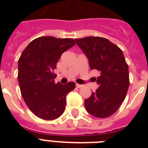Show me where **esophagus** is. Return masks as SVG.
Masks as SVG:
<instances>
[{
	"label": "esophagus",
	"instance_id": "esophagus-1",
	"mask_svg": "<svg viewBox=\"0 0 148 148\" xmlns=\"http://www.w3.org/2000/svg\"><path fill=\"white\" fill-rule=\"evenodd\" d=\"M76 87L77 88H81L83 87V85H82V84H76Z\"/></svg>",
	"mask_w": 148,
	"mask_h": 148
}]
</instances>
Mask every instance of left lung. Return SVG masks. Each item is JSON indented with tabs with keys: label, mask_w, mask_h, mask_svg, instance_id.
I'll list each match as a JSON object with an SVG mask.
<instances>
[{
	"label": "left lung",
	"mask_w": 148,
	"mask_h": 148,
	"mask_svg": "<svg viewBox=\"0 0 148 148\" xmlns=\"http://www.w3.org/2000/svg\"><path fill=\"white\" fill-rule=\"evenodd\" d=\"M85 53L90 69H96L99 88L84 100L87 111L99 118L114 114L124 101L129 87L128 65L123 52L109 40L100 37L75 39Z\"/></svg>",
	"instance_id": "obj_1"
}]
</instances>
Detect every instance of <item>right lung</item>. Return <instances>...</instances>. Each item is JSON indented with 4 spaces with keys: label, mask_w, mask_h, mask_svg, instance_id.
<instances>
[{
    "label": "right lung",
    "mask_w": 148,
    "mask_h": 148,
    "mask_svg": "<svg viewBox=\"0 0 148 148\" xmlns=\"http://www.w3.org/2000/svg\"><path fill=\"white\" fill-rule=\"evenodd\" d=\"M75 45L70 38L40 37L32 40L18 60V83L29 109L44 120H54L65 110L66 96L74 82L55 84L53 71L64 51Z\"/></svg>",
    "instance_id": "add662e5"
}]
</instances>
